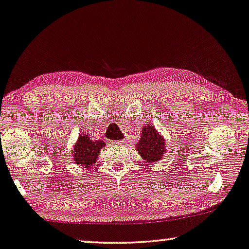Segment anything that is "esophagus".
Here are the masks:
<instances>
[{
	"instance_id": "1",
	"label": "esophagus",
	"mask_w": 249,
	"mask_h": 249,
	"mask_svg": "<svg viewBox=\"0 0 249 249\" xmlns=\"http://www.w3.org/2000/svg\"><path fill=\"white\" fill-rule=\"evenodd\" d=\"M117 144V145H124V144L126 143V141H124V140H120V141H116V142H115Z\"/></svg>"
}]
</instances>
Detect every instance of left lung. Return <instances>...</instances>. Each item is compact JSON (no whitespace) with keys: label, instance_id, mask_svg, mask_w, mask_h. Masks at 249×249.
Returning a JSON list of instances; mask_svg holds the SVG:
<instances>
[{"label":"left lung","instance_id":"1","mask_svg":"<svg viewBox=\"0 0 249 249\" xmlns=\"http://www.w3.org/2000/svg\"><path fill=\"white\" fill-rule=\"evenodd\" d=\"M141 135V140L136 144V148L141 157L146 163L158 162L163 157L165 152L164 139L159 134L154 126L147 124L144 126Z\"/></svg>","mask_w":249,"mask_h":249}]
</instances>
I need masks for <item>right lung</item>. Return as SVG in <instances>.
Wrapping results in <instances>:
<instances>
[{"mask_svg":"<svg viewBox=\"0 0 249 249\" xmlns=\"http://www.w3.org/2000/svg\"><path fill=\"white\" fill-rule=\"evenodd\" d=\"M104 146L105 142L103 141H91L86 134H80L72 148L73 161L81 168L89 169V165L96 163L98 153Z\"/></svg>","mask_w":249,"mask_h":249,"instance_id":"1","label":"right lung"}]
</instances>
